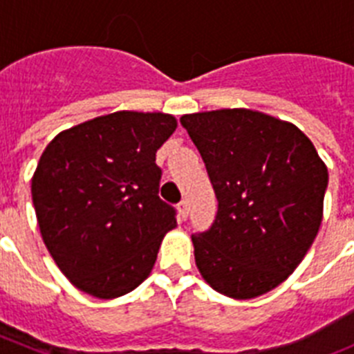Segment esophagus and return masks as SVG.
<instances>
[{
    "mask_svg": "<svg viewBox=\"0 0 354 354\" xmlns=\"http://www.w3.org/2000/svg\"><path fill=\"white\" fill-rule=\"evenodd\" d=\"M177 209H179V216L183 218V220H186L187 218V212H189V207H187V202L186 200H183V202H179V205H177Z\"/></svg>",
    "mask_w": 354,
    "mask_h": 354,
    "instance_id": "1",
    "label": "esophagus"
}]
</instances>
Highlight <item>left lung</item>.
Segmentation results:
<instances>
[{"mask_svg":"<svg viewBox=\"0 0 354 354\" xmlns=\"http://www.w3.org/2000/svg\"><path fill=\"white\" fill-rule=\"evenodd\" d=\"M180 124L218 200L211 227L192 236L198 271L228 298L270 292L317 236L328 168L298 127L261 111L216 109Z\"/></svg>","mask_w":354,"mask_h":354,"instance_id":"8db88e82","label":"left lung"}]
</instances>
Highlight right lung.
Segmentation results:
<instances>
[{
    "label": "right lung",
    "mask_w": 354,
    "mask_h": 354,
    "mask_svg": "<svg viewBox=\"0 0 354 354\" xmlns=\"http://www.w3.org/2000/svg\"><path fill=\"white\" fill-rule=\"evenodd\" d=\"M177 127L165 113L117 111L71 127L31 179L40 234L62 273L101 299L150 274L175 209L159 198L156 152Z\"/></svg>",
    "instance_id": "obj_1"
}]
</instances>
